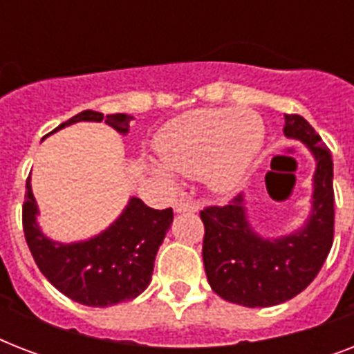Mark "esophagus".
<instances>
[{"label": "esophagus", "instance_id": "1", "mask_svg": "<svg viewBox=\"0 0 354 354\" xmlns=\"http://www.w3.org/2000/svg\"><path fill=\"white\" fill-rule=\"evenodd\" d=\"M174 211L176 213H196L198 211V205L194 204V202H191V200H178L176 204H174Z\"/></svg>", "mask_w": 354, "mask_h": 354}]
</instances>
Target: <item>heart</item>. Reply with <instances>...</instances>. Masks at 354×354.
<instances>
[{"mask_svg": "<svg viewBox=\"0 0 354 354\" xmlns=\"http://www.w3.org/2000/svg\"><path fill=\"white\" fill-rule=\"evenodd\" d=\"M264 145V124L252 110L205 108L172 119L156 136L162 165L156 174L169 180L171 171L202 176L213 191L227 193L241 185Z\"/></svg>", "mask_w": 354, "mask_h": 354, "instance_id": "b5f03b06", "label": "heart"}]
</instances>
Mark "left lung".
<instances>
[{
    "label": "left lung",
    "instance_id": "left-lung-1",
    "mask_svg": "<svg viewBox=\"0 0 354 354\" xmlns=\"http://www.w3.org/2000/svg\"><path fill=\"white\" fill-rule=\"evenodd\" d=\"M283 132L313 152V209L288 235L261 236L248 221L244 194L227 205L200 211L205 235V274L215 294L242 307H274L303 292L324 266L335 236L333 156L316 130L297 113H285Z\"/></svg>",
    "mask_w": 354,
    "mask_h": 354
}]
</instances>
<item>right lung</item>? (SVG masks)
I'll use <instances>...</instances> for the list:
<instances>
[{"label":"right lung","instance_id":"right-lung-1","mask_svg":"<svg viewBox=\"0 0 354 354\" xmlns=\"http://www.w3.org/2000/svg\"><path fill=\"white\" fill-rule=\"evenodd\" d=\"M132 115H102L93 110L77 113L53 132L79 121H104L119 133H128ZM51 132V133H53ZM24 233L40 272L57 290L88 307H112L138 297L152 281L156 253L172 224V209H152L143 200H128L118 221L88 241H51L41 233L35 194L27 178Z\"/></svg>","mask_w":354,"mask_h":354}]
</instances>
